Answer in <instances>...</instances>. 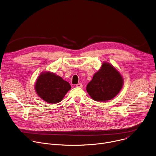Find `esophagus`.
<instances>
[{"mask_svg": "<svg viewBox=\"0 0 156 156\" xmlns=\"http://www.w3.org/2000/svg\"><path fill=\"white\" fill-rule=\"evenodd\" d=\"M76 86L77 87H83V84H82V83H80L76 84Z\"/></svg>", "mask_w": 156, "mask_h": 156, "instance_id": "esophagus-1", "label": "esophagus"}]
</instances>
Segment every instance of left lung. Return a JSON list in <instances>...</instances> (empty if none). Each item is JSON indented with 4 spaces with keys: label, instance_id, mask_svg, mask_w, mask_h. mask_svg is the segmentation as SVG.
<instances>
[{
    "label": "left lung",
    "instance_id": "8db88e82",
    "mask_svg": "<svg viewBox=\"0 0 156 156\" xmlns=\"http://www.w3.org/2000/svg\"><path fill=\"white\" fill-rule=\"evenodd\" d=\"M123 84L120 73L110 63H103L101 69L87 84L86 90L94 101L105 102L118 94Z\"/></svg>",
    "mask_w": 156,
    "mask_h": 156
}]
</instances>
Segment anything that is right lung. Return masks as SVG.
Instances as JSON below:
<instances>
[{"label":"right lung","mask_w":156,"mask_h":156,"mask_svg":"<svg viewBox=\"0 0 156 156\" xmlns=\"http://www.w3.org/2000/svg\"><path fill=\"white\" fill-rule=\"evenodd\" d=\"M70 89L69 82L50 72L42 73L35 84V90L38 96L51 104L60 102Z\"/></svg>","instance_id":"add662e5"}]
</instances>
